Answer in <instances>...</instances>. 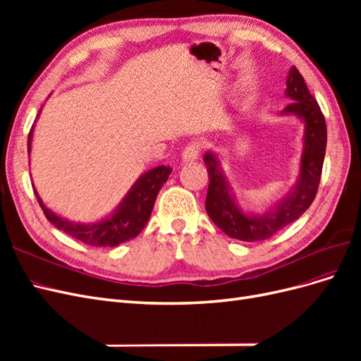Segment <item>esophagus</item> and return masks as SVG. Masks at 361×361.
<instances>
[{"mask_svg": "<svg viewBox=\"0 0 361 361\" xmlns=\"http://www.w3.org/2000/svg\"><path fill=\"white\" fill-rule=\"evenodd\" d=\"M202 152V143L200 141H192L187 147L183 149L182 152V159L183 161H194L197 159Z\"/></svg>", "mask_w": 361, "mask_h": 361, "instance_id": "34e87169", "label": "esophagus"}]
</instances>
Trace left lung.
Segmentation results:
<instances>
[{
	"instance_id": "obj_1",
	"label": "left lung",
	"mask_w": 361,
	"mask_h": 361,
	"mask_svg": "<svg viewBox=\"0 0 361 361\" xmlns=\"http://www.w3.org/2000/svg\"><path fill=\"white\" fill-rule=\"evenodd\" d=\"M286 96L290 97L292 102L283 113L298 116L305 123L304 152L297 188L289 197L279 203L276 209L262 216H248L239 211L216 157L211 152L204 154L209 176L204 203L206 212L226 235L239 241H264L276 235L281 228L298 220L309 209L318 192L326 147V125L319 104L310 94L302 75L295 66L289 71L286 80Z\"/></svg>"
}]
</instances>
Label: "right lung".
Masks as SVG:
<instances>
[{
    "mask_svg": "<svg viewBox=\"0 0 361 361\" xmlns=\"http://www.w3.org/2000/svg\"><path fill=\"white\" fill-rule=\"evenodd\" d=\"M32 128H35V125L31 126L28 134V154L31 149ZM170 173L171 169L166 166H159L145 173L137 180L133 190L128 192L122 204L117 207V211L111 216H108L106 220L96 224H80L63 220L43 204L37 192L35 194L48 221L66 235L92 247H116L138 236L140 232L143 231L149 221L152 209H154L157 195L162 185L169 179Z\"/></svg>",
    "mask_w": 361,
    "mask_h": 361,
    "instance_id": "right-lung-1",
    "label": "right lung"
}]
</instances>
